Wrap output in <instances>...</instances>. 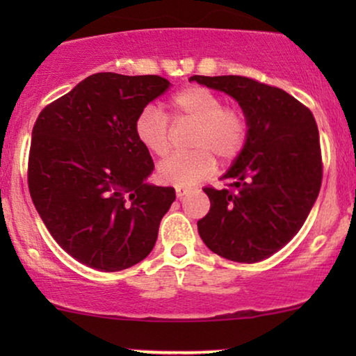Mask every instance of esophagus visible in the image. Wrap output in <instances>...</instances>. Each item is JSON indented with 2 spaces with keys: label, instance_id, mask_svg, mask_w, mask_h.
Wrapping results in <instances>:
<instances>
[{
  "label": "esophagus",
  "instance_id": "esophagus-1",
  "mask_svg": "<svg viewBox=\"0 0 356 356\" xmlns=\"http://www.w3.org/2000/svg\"><path fill=\"white\" fill-rule=\"evenodd\" d=\"M189 192H191L189 187H177V189H175V194H177L179 199H182L184 195H187Z\"/></svg>",
  "mask_w": 356,
  "mask_h": 356
}]
</instances>
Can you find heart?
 Returning <instances> with one entry per match:
<instances>
[{
	"label": "heart",
	"mask_w": 356,
	"mask_h": 356,
	"mask_svg": "<svg viewBox=\"0 0 356 356\" xmlns=\"http://www.w3.org/2000/svg\"><path fill=\"white\" fill-rule=\"evenodd\" d=\"M170 120L174 124H194L191 152L175 154L159 165L161 181L177 187H191L207 177L216 167V159L227 164L238 159L249 137V120L243 108L224 105L219 93L209 88H182L169 102V117L155 105L138 113L134 124L137 140L157 157L170 152Z\"/></svg>",
	"instance_id": "obj_1"
}]
</instances>
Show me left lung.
Returning <instances> with one entry per match:
<instances>
[{
	"label": "left lung",
	"mask_w": 356,
	"mask_h": 356,
	"mask_svg": "<svg viewBox=\"0 0 356 356\" xmlns=\"http://www.w3.org/2000/svg\"><path fill=\"white\" fill-rule=\"evenodd\" d=\"M239 102L249 137L222 175L226 189L206 186L211 209L199 234L216 254L257 263L286 246L312 211L323 179L320 134L306 105L284 90L238 75L191 76Z\"/></svg>",
	"instance_id": "8db88e82"
}]
</instances>
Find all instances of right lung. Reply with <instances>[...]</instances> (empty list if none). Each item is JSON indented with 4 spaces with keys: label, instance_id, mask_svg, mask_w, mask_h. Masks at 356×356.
I'll use <instances>...</instances> for the list:
<instances>
[{
    "label": "right lung",
    "instance_id": "right-lung-1",
    "mask_svg": "<svg viewBox=\"0 0 356 356\" xmlns=\"http://www.w3.org/2000/svg\"><path fill=\"white\" fill-rule=\"evenodd\" d=\"M169 85L159 75L95 73L36 118L31 201L53 239L85 266L122 271L145 259L157 241L175 191L145 182L154 162L134 124Z\"/></svg>",
    "mask_w": 356,
    "mask_h": 356
}]
</instances>
